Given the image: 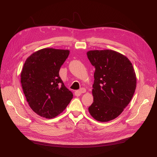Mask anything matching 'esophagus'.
Returning <instances> with one entry per match:
<instances>
[{
    "label": "esophagus",
    "instance_id": "esophagus-1",
    "mask_svg": "<svg viewBox=\"0 0 157 157\" xmlns=\"http://www.w3.org/2000/svg\"><path fill=\"white\" fill-rule=\"evenodd\" d=\"M86 91V90L84 88H81L80 90H77V93L78 94H83V93H85Z\"/></svg>",
    "mask_w": 157,
    "mask_h": 157
}]
</instances>
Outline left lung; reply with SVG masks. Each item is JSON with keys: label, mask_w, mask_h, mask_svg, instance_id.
<instances>
[{"label": "left lung", "mask_w": 157, "mask_h": 157, "mask_svg": "<svg viewBox=\"0 0 157 157\" xmlns=\"http://www.w3.org/2000/svg\"><path fill=\"white\" fill-rule=\"evenodd\" d=\"M87 56L96 69L89 113L98 121H110L121 115L134 96V69L125 56L112 50H90Z\"/></svg>", "instance_id": "1"}]
</instances>
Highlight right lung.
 <instances>
[{
    "label": "right lung",
    "mask_w": 157,
    "mask_h": 157,
    "mask_svg": "<svg viewBox=\"0 0 157 157\" xmlns=\"http://www.w3.org/2000/svg\"><path fill=\"white\" fill-rule=\"evenodd\" d=\"M69 54L68 50L44 48L28 58L21 73L27 101L37 115L52 118L62 113L73 98L59 72Z\"/></svg>",
    "instance_id": "obj_1"
}]
</instances>
